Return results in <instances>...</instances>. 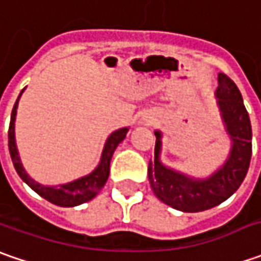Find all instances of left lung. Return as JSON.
I'll return each mask as SVG.
<instances>
[{
  "label": "left lung",
  "mask_w": 261,
  "mask_h": 261,
  "mask_svg": "<svg viewBox=\"0 0 261 261\" xmlns=\"http://www.w3.org/2000/svg\"><path fill=\"white\" fill-rule=\"evenodd\" d=\"M216 106L231 149L225 163L207 177H195L161 161L163 134L155 130L154 160L148 164V178L154 195L181 212H202L232 196L246 178L251 160V123L243 95L232 80L218 74Z\"/></svg>",
  "instance_id": "8db88e82"
}]
</instances>
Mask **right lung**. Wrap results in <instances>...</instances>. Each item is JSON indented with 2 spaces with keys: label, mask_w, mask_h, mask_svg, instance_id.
<instances>
[{
  "label": "right lung",
  "mask_w": 261,
  "mask_h": 261,
  "mask_svg": "<svg viewBox=\"0 0 261 261\" xmlns=\"http://www.w3.org/2000/svg\"><path fill=\"white\" fill-rule=\"evenodd\" d=\"M25 90V88H24ZM18 95L17 101H15L13 112H11V120H10V129H8V149H10V155L13 160L15 171L17 174L21 177V180L25 185H29L37 195H40L43 199L49 200L50 203L62 207H74V206L86 203L88 200L94 199L98 195V192L103 189L106 185L109 174H110V161L113 152L117 148V145L126 138V134L129 130V127H120L115 132H112L109 138L106 139L105 148L100 156V163L95 167L94 170L90 174L80 177L74 181L64 183V185L58 186H43L33 180L30 175L27 174V171L23 167V163L18 155V149L15 144V116H17V107H18V100L23 94V91Z\"/></svg>",
  "instance_id": "obj_1"
}]
</instances>
